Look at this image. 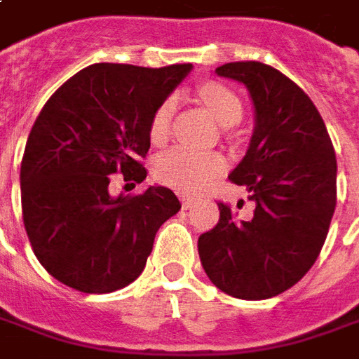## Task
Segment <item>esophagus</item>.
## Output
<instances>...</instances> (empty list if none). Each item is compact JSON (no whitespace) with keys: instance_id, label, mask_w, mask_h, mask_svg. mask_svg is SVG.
I'll list each match as a JSON object with an SVG mask.
<instances>
[{"instance_id":"34e87169","label":"esophagus","mask_w":359,"mask_h":359,"mask_svg":"<svg viewBox=\"0 0 359 359\" xmlns=\"http://www.w3.org/2000/svg\"><path fill=\"white\" fill-rule=\"evenodd\" d=\"M194 197H189V195H182V205H184L185 209H187V207H191V205H194Z\"/></svg>"}]
</instances>
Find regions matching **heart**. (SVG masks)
I'll return each instance as SVG.
<instances>
[{"instance_id": "obj_1", "label": "heart", "mask_w": 359, "mask_h": 359, "mask_svg": "<svg viewBox=\"0 0 359 359\" xmlns=\"http://www.w3.org/2000/svg\"><path fill=\"white\" fill-rule=\"evenodd\" d=\"M199 97L211 111L212 117L224 127L234 125L242 118L244 105H242L241 97L224 83L207 81L199 88ZM174 109L175 97L172 95L165 97L154 109V113L150 117L148 133L156 144L164 142L168 137L172 117H174ZM222 165H224V160L217 152H203V150H195L189 147H174L156 158L154 175L162 184L170 185V187L182 189V191H195L219 174Z\"/></svg>"}]
</instances>
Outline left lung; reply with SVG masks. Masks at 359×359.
Here are the masks:
<instances>
[{
    "mask_svg": "<svg viewBox=\"0 0 359 359\" xmlns=\"http://www.w3.org/2000/svg\"><path fill=\"white\" fill-rule=\"evenodd\" d=\"M219 76L242 81L256 107L250 148L229 175L256 203L248 221L219 203L199 236L205 273L232 297L259 301L293 287L323 250L336 207V154L305 91L262 62H229Z\"/></svg>",
    "mask_w": 359,
    "mask_h": 359,
    "instance_id": "obj_1",
    "label": "left lung"
}]
</instances>
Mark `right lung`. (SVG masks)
I'll return each mask as SVG.
<instances>
[{"instance_id":"obj_1","label":"right lung","mask_w":359,"mask_h":359,"mask_svg":"<svg viewBox=\"0 0 359 359\" xmlns=\"http://www.w3.org/2000/svg\"><path fill=\"white\" fill-rule=\"evenodd\" d=\"M191 64H91L34 121L21 162V209L36 259L81 293H111L142 273L158 229L182 209L172 189L109 195V175L144 182L150 117Z\"/></svg>"}]
</instances>
